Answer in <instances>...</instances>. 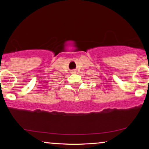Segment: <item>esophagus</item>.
<instances>
[{
    "instance_id": "obj_1",
    "label": "esophagus",
    "mask_w": 149,
    "mask_h": 149,
    "mask_svg": "<svg viewBox=\"0 0 149 149\" xmlns=\"http://www.w3.org/2000/svg\"><path fill=\"white\" fill-rule=\"evenodd\" d=\"M72 72V73H75V72H76V71H74V70H72V72Z\"/></svg>"
}]
</instances>
